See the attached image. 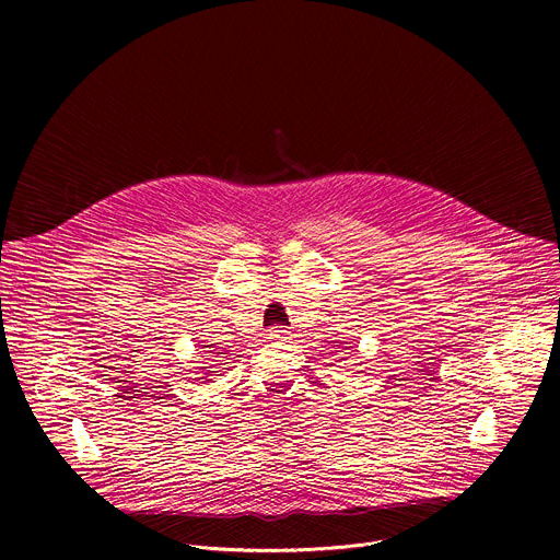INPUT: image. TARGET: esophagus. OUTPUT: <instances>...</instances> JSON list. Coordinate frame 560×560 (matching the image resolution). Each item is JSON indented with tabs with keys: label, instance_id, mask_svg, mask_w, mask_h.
<instances>
[{
	"label": "esophagus",
	"instance_id": "1",
	"mask_svg": "<svg viewBox=\"0 0 560 560\" xmlns=\"http://www.w3.org/2000/svg\"><path fill=\"white\" fill-rule=\"evenodd\" d=\"M268 339H270V341H285V339H288V330H285L283 326H272V328L268 330Z\"/></svg>",
	"mask_w": 560,
	"mask_h": 560
}]
</instances>
